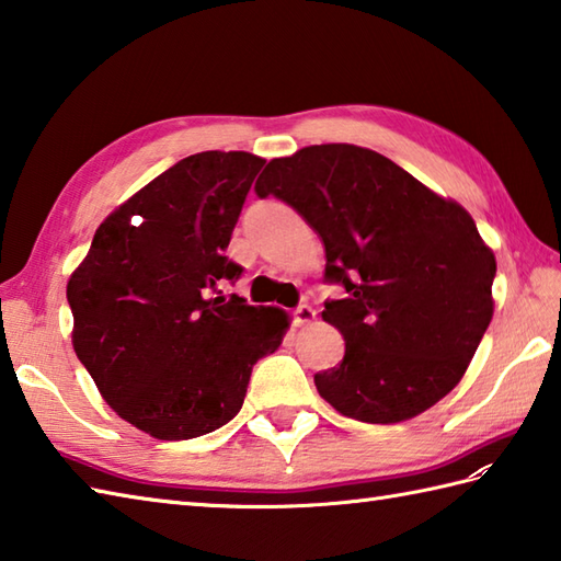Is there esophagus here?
I'll list each match as a JSON object with an SVG mask.
<instances>
[{
	"label": "esophagus",
	"instance_id": "obj_1",
	"mask_svg": "<svg viewBox=\"0 0 561 561\" xmlns=\"http://www.w3.org/2000/svg\"><path fill=\"white\" fill-rule=\"evenodd\" d=\"M313 320H316V311H313V308L308 306V304H301V306L294 311V323L299 325V328H301V325H308V323H313Z\"/></svg>",
	"mask_w": 561,
	"mask_h": 561
}]
</instances>
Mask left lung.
I'll return each mask as SVG.
<instances>
[{"mask_svg":"<svg viewBox=\"0 0 561 561\" xmlns=\"http://www.w3.org/2000/svg\"><path fill=\"white\" fill-rule=\"evenodd\" d=\"M255 193L287 202L313 226L325 279L347 291L325 301L344 359L316 374L320 398L368 424L412 420L446 398L494 313L496 260L470 214L354 145L272 159Z\"/></svg>","mask_w":561,"mask_h":561,"instance_id":"1","label":"left lung"}]
</instances>
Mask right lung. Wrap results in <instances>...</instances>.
Here are the masks:
<instances>
[{
    "label": "right lung",
    "mask_w": 561,
    "mask_h": 561,
    "mask_svg": "<svg viewBox=\"0 0 561 561\" xmlns=\"http://www.w3.org/2000/svg\"><path fill=\"white\" fill-rule=\"evenodd\" d=\"M265 159L202 151L171 165L96 229L71 272V344L103 400L153 438L185 440L231 422L250 371L287 335L274 306L207 299L243 267L226 257Z\"/></svg>",
    "instance_id": "obj_1"
}]
</instances>
